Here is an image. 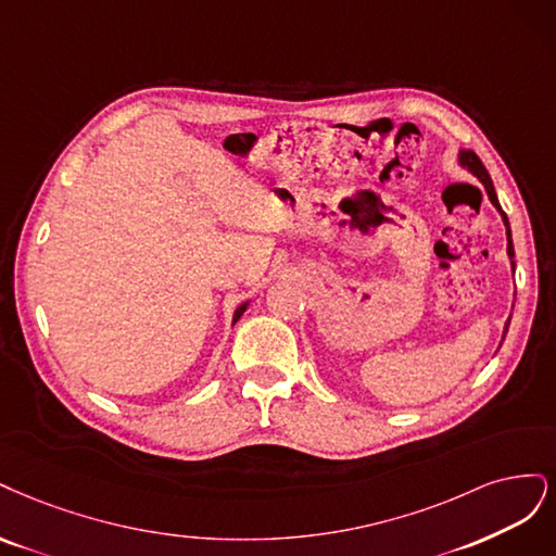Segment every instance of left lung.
I'll list each match as a JSON object with an SVG mask.
<instances>
[{"instance_id": "left-lung-1", "label": "left lung", "mask_w": 556, "mask_h": 556, "mask_svg": "<svg viewBox=\"0 0 556 556\" xmlns=\"http://www.w3.org/2000/svg\"><path fill=\"white\" fill-rule=\"evenodd\" d=\"M459 166H462V168H467L471 175H476V177H478V180L482 182V187H485V191H488V195H490L492 205L498 210L501 219H504V224H506V238H508V258H510V265H513V270H515V261H513V256H515V249H513V236H510L508 217H506V212L501 210V205H498V199H496V191H494V185H492V177H490V173L485 170V166H482V161L478 159V154H476V152H471V150H464V152L459 154ZM508 326H510V318L506 320L504 334L508 332Z\"/></svg>"}]
</instances>
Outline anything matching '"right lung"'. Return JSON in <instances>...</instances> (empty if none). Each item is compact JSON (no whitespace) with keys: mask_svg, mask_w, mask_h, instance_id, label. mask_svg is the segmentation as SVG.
Instances as JSON below:
<instances>
[{"mask_svg":"<svg viewBox=\"0 0 556 556\" xmlns=\"http://www.w3.org/2000/svg\"><path fill=\"white\" fill-rule=\"evenodd\" d=\"M249 307V302H244V304H240V307L236 309V314H232V324H238V320H240V316L244 314V309Z\"/></svg>","mask_w":556,"mask_h":556,"instance_id":"obj_1","label":"right lung"}]
</instances>
